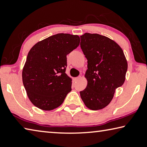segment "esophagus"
Returning a JSON list of instances; mask_svg holds the SVG:
<instances>
[{
  "label": "esophagus",
  "instance_id": "1",
  "mask_svg": "<svg viewBox=\"0 0 147 147\" xmlns=\"http://www.w3.org/2000/svg\"><path fill=\"white\" fill-rule=\"evenodd\" d=\"M80 79H81V76H79V77H76V78H74V81L75 82H76V81H78V80H79Z\"/></svg>",
  "mask_w": 147,
  "mask_h": 147
}]
</instances>
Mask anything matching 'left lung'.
<instances>
[{"mask_svg":"<svg viewBox=\"0 0 147 147\" xmlns=\"http://www.w3.org/2000/svg\"><path fill=\"white\" fill-rule=\"evenodd\" d=\"M81 39V47L88 60V84L80 95L90 109H102L125 82L127 59L118 44L105 36L85 33Z\"/></svg>","mask_w":147,"mask_h":147,"instance_id":"8db88e82","label":"left lung"}]
</instances>
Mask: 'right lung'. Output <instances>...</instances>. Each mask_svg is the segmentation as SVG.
<instances>
[{
	"label": "right lung",
	"mask_w": 147,
	"mask_h": 147,
	"mask_svg": "<svg viewBox=\"0 0 147 147\" xmlns=\"http://www.w3.org/2000/svg\"><path fill=\"white\" fill-rule=\"evenodd\" d=\"M79 43V36L59 33L30 49L22 70V81L36 107L51 111L63 104L71 90V79L65 73L66 55Z\"/></svg>",
	"instance_id": "add662e5"
}]
</instances>
